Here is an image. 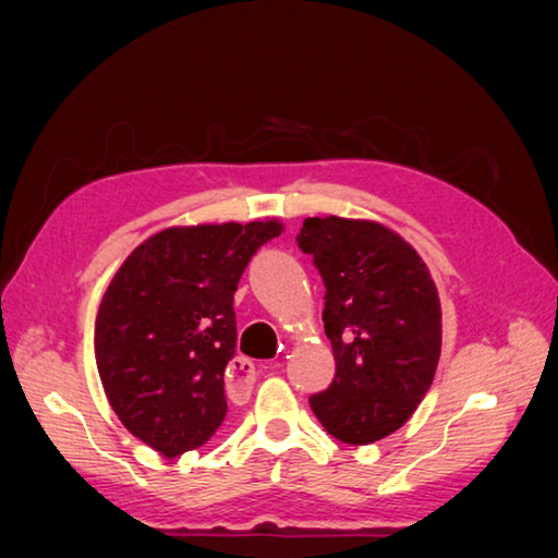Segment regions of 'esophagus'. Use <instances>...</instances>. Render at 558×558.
<instances>
[{
	"label": "esophagus",
	"instance_id": "obj_1",
	"mask_svg": "<svg viewBox=\"0 0 558 558\" xmlns=\"http://www.w3.org/2000/svg\"><path fill=\"white\" fill-rule=\"evenodd\" d=\"M253 381H256V366H253L251 359H233L229 369V389L231 391H248Z\"/></svg>",
	"mask_w": 558,
	"mask_h": 558
}]
</instances>
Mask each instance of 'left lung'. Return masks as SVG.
Here are the masks:
<instances>
[{
	"mask_svg": "<svg viewBox=\"0 0 558 558\" xmlns=\"http://www.w3.org/2000/svg\"><path fill=\"white\" fill-rule=\"evenodd\" d=\"M298 245L327 288L323 323L337 362L310 405L329 436L369 446L411 418L436 376V282L413 245L376 221L313 216Z\"/></svg>",
	"mask_w": 558,
	"mask_h": 558,
	"instance_id": "8db88e82",
	"label": "left lung"
}]
</instances>
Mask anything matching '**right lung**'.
Wrapping results in <instances>:
<instances>
[{
  "instance_id": "add662e5",
  "label": "right lung",
  "mask_w": 558,
  "mask_h": 558,
  "mask_svg": "<svg viewBox=\"0 0 558 558\" xmlns=\"http://www.w3.org/2000/svg\"><path fill=\"white\" fill-rule=\"evenodd\" d=\"M280 221L172 226L137 245L96 317V362L112 411L165 458L209 440L226 418L235 354L233 292Z\"/></svg>"
}]
</instances>
